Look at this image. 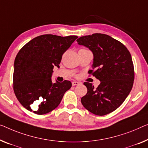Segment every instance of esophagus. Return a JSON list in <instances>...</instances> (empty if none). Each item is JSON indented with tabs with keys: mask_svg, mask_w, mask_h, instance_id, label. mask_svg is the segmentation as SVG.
Instances as JSON below:
<instances>
[{
	"mask_svg": "<svg viewBox=\"0 0 148 148\" xmlns=\"http://www.w3.org/2000/svg\"><path fill=\"white\" fill-rule=\"evenodd\" d=\"M72 86H77V85L80 84V82H77V81H74L72 82Z\"/></svg>",
	"mask_w": 148,
	"mask_h": 148,
	"instance_id": "1",
	"label": "esophagus"
}]
</instances>
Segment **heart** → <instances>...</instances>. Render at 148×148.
<instances>
[{
	"label": "heart",
	"mask_w": 148,
	"mask_h": 148,
	"mask_svg": "<svg viewBox=\"0 0 148 148\" xmlns=\"http://www.w3.org/2000/svg\"><path fill=\"white\" fill-rule=\"evenodd\" d=\"M82 50H84V49H82Z\"/></svg>",
	"instance_id": "1"
}]
</instances>
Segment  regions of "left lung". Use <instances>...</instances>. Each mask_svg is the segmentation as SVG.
<instances>
[{
  "label": "left lung",
  "mask_w": 148,
  "mask_h": 148,
  "mask_svg": "<svg viewBox=\"0 0 148 148\" xmlns=\"http://www.w3.org/2000/svg\"><path fill=\"white\" fill-rule=\"evenodd\" d=\"M93 53L92 68L89 72L100 81L96 88L84 82L87 94L81 98L86 109L98 116L116 110L129 95L134 80V68L130 53L117 40L107 34L95 33L77 40Z\"/></svg>",
  "instance_id": "8db88e82"
}]
</instances>
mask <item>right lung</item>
Here are the masks:
<instances>
[{"label": "right lung", "instance_id": "right-lung-1", "mask_svg": "<svg viewBox=\"0 0 148 148\" xmlns=\"http://www.w3.org/2000/svg\"><path fill=\"white\" fill-rule=\"evenodd\" d=\"M78 36L44 34L28 42L15 58L13 89L20 103L38 115L52 111L60 104L71 82H52L54 66Z\"/></svg>", "mask_w": 148, "mask_h": 148}]
</instances>
